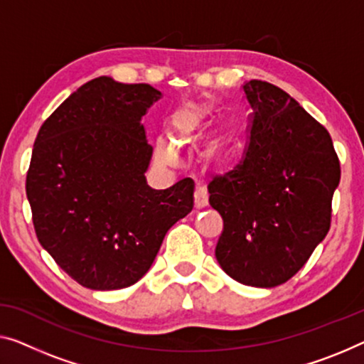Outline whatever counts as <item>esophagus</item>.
<instances>
[{"label":"esophagus","mask_w":364,"mask_h":364,"mask_svg":"<svg viewBox=\"0 0 364 364\" xmlns=\"http://www.w3.org/2000/svg\"><path fill=\"white\" fill-rule=\"evenodd\" d=\"M208 203H209V196H208V191H205V188L198 186L196 191H194V205H196V209L205 208Z\"/></svg>","instance_id":"obj_1"}]
</instances>
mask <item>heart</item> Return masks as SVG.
Wrapping results in <instances>:
<instances>
[{"label":"heart","mask_w":364,"mask_h":364,"mask_svg":"<svg viewBox=\"0 0 364 364\" xmlns=\"http://www.w3.org/2000/svg\"><path fill=\"white\" fill-rule=\"evenodd\" d=\"M209 112V106L200 105V102H188V105L178 107L166 122L170 142L175 147H181V145L191 142L203 129ZM159 159L164 164H168L171 160V150L161 145L159 147Z\"/></svg>","instance_id":"obj_1"}]
</instances>
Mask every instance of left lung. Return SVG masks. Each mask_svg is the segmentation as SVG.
<instances>
[{"label":"left lung","instance_id":"left-lung-1","mask_svg":"<svg viewBox=\"0 0 364 364\" xmlns=\"http://www.w3.org/2000/svg\"><path fill=\"white\" fill-rule=\"evenodd\" d=\"M243 93L250 142L240 164L208 186L224 219L215 258L238 283L274 287L327 235L340 161L327 129L286 91L252 80Z\"/></svg>","mask_w":364,"mask_h":364}]
</instances>
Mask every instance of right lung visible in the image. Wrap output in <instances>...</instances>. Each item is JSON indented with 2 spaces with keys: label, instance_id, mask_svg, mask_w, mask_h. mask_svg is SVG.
I'll return each instance as SVG.
<instances>
[{
  "label": "right lung",
  "instance_id": "add662e5",
  "mask_svg": "<svg viewBox=\"0 0 364 364\" xmlns=\"http://www.w3.org/2000/svg\"><path fill=\"white\" fill-rule=\"evenodd\" d=\"M154 86L88 81L42 124L26 193L36 235L70 278L95 291L132 286L173 224L193 210L194 181L151 189V145L140 119Z\"/></svg>",
  "mask_w": 364,
  "mask_h": 364
}]
</instances>
